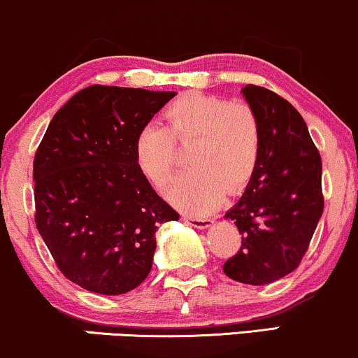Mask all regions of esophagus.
Returning <instances> with one entry per match:
<instances>
[{
  "label": "esophagus",
  "instance_id": "esophagus-1",
  "mask_svg": "<svg viewBox=\"0 0 358 358\" xmlns=\"http://www.w3.org/2000/svg\"><path fill=\"white\" fill-rule=\"evenodd\" d=\"M184 220H186L189 226H192V227H196V229H206V227L213 226V224H214V219H210V217H197V215H191V214L184 215Z\"/></svg>",
  "mask_w": 358,
  "mask_h": 358
}]
</instances>
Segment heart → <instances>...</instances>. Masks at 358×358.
Here are the masks:
<instances>
[{
  "label": "heart",
  "mask_w": 358,
  "mask_h": 358,
  "mask_svg": "<svg viewBox=\"0 0 358 358\" xmlns=\"http://www.w3.org/2000/svg\"><path fill=\"white\" fill-rule=\"evenodd\" d=\"M166 127L145 124L134 141L139 171L156 187L169 179L178 152L189 148L187 171L167 187L169 199L182 209L207 214L219 206L224 192L237 194L252 179L260 156V124L250 106L219 96L187 92L167 106Z\"/></svg>",
  "instance_id": "obj_1"
}]
</instances>
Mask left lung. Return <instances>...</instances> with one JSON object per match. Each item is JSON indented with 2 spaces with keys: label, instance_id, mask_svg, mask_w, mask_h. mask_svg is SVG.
Returning <instances> with one entry per match:
<instances>
[{
  "label": "left lung",
  "instance_id": "left-lung-1",
  "mask_svg": "<svg viewBox=\"0 0 358 358\" xmlns=\"http://www.w3.org/2000/svg\"><path fill=\"white\" fill-rule=\"evenodd\" d=\"M242 94L260 124V156L244 196L227 210L242 245L224 264L232 280L266 285L299 267L324 213L322 159L289 101L247 85Z\"/></svg>",
  "mask_w": 358,
  "mask_h": 358
}]
</instances>
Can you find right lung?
<instances>
[{"instance_id": "add662e5", "label": "right lung", "mask_w": 358, "mask_h": 358, "mask_svg": "<svg viewBox=\"0 0 358 358\" xmlns=\"http://www.w3.org/2000/svg\"><path fill=\"white\" fill-rule=\"evenodd\" d=\"M174 91L92 85L55 114L33 162L34 222L66 279L103 295L151 272L159 224L178 220L134 159L141 127Z\"/></svg>"}]
</instances>
